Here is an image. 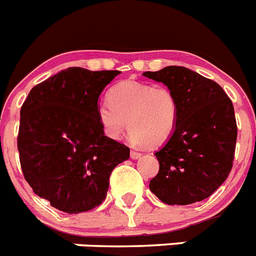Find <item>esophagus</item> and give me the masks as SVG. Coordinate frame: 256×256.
Segmentation results:
<instances>
[{"label":"esophagus","instance_id":"obj_1","mask_svg":"<svg viewBox=\"0 0 256 256\" xmlns=\"http://www.w3.org/2000/svg\"><path fill=\"white\" fill-rule=\"evenodd\" d=\"M141 156L142 154L138 152V151H134V150L130 151V158H132V159H138V158H141Z\"/></svg>","mask_w":256,"mask_h":256}]
</instances>
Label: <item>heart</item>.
Returning a JSON list of instances; mask_svg holds the SVG:
<instances>
[{
  "label": "heart",
  "mask_w": 256,
  "mask_h": 256,
  "mask_svg": "<svg viewBox=\"0 0 256 256\" xmlns=\"http://www.w3.org/2000/svg\"><path fill=\"white\" fill-rule=\"evenodd\" d=\"M97 119L110 138L126 130L136 144L156 148L172 137L178 124L180 104L169 87L124 80L112 88L108 101L97 105Z\"/></svg>",
  "instance_id": "obj_1"
}]
</instances>
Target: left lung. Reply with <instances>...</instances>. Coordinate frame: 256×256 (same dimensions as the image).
I'll return each mask as SVG.
<instances>
[{"label":"left lung","instance_id":"left-lung-1","mask_svg":"<svg viewBox=\"0 0 256 256\" xmlns=\"http://www.w3.org/2000/svg\"><path fill=\"white\" fill-rule=\"evenodd\" d=\"M177 96L180 116L169 141L155 156L159 173L150 190L168 205H188L209 198L227 180L237 140L234 108L223 88L183 66L144 72Z\"/></svg>","mask_w":256,"mask_h":256}]
</instances>
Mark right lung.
Instances as JSON below:
<instances>
[{
  "mask_svg": "<svg viewBox=\"0 0 256 256\" xmlns=\"http://www.w3.org/2000/svg\"><path fill=\"white\" fill-rule=\"evenodd\" d=\"M120 72L68 68L32 88L20 110L22 174L51 206L78 214L105 200L108 178L130 148L106 137L98 97Z\"/></svg>",
  "mask_w": 256,
  "mask_h": 256,
  "instance_id": "1",
  "label": "right lung"
}]
</instances>
